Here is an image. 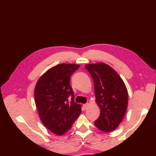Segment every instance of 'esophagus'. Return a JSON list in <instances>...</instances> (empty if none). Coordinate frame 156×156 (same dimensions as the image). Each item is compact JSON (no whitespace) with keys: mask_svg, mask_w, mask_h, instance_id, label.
<instances>
[{"mask_svg":"<svg viewBox=\"0 0 156 156\" xmlns=\"http://www.w3.org/2000/svg\"><path fill=\"white\" fill-rule=\"evenodd\" d=\"M88 106H89V104H88V103H87V104H84L83 105L84 110H86V109H87L88 108Z\"/></svg>","mask_w":156,"mask_h":156,"instance_id":"obj_1","label":"esophagus"}]
</instances>
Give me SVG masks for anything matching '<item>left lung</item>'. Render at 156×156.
Listing matches in <instances>:
<instances>
[{"label":"left lung","instance_id":"left-lung-1","mask_svg":"<svg viewBox=\"0 0 156 156\" xmlns=\"http://www.w3.org/2000/svg\"><path fill=\"white\" fill-rule=\"evenodd\" d=\"M85 68L93 78L95 101L100 109V115L94 121V124L103 132H112L117 129L127 110L126 85L118 73L108 64H87Z\"/></svg>","mask_w":156,"mask_h":156}]
</instances>
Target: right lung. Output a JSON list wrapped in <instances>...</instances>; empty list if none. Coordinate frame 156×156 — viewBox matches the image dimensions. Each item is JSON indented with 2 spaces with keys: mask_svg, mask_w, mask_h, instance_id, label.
I'll use <instances>...</instances> for the list:
<instances>
[{
  "mask_svg": "<svg viewBox=\"0 0 156 156\" xmlns=\"http://www.w3.org/2000/svg\"><path fill=\"white\" fill-rule=\"evenodd\" d=\"M79 67L59 64L48 69L36 82L34 101L39 117L45 127L57 135L68 132L81 114L82 106L74 102L69 84L70 76Z\"/></svg>",
  "mask_w": 156,
  "mask_h": 156,
  "instance_id": "1",
  "label": "right lung"
}]
</instances>
